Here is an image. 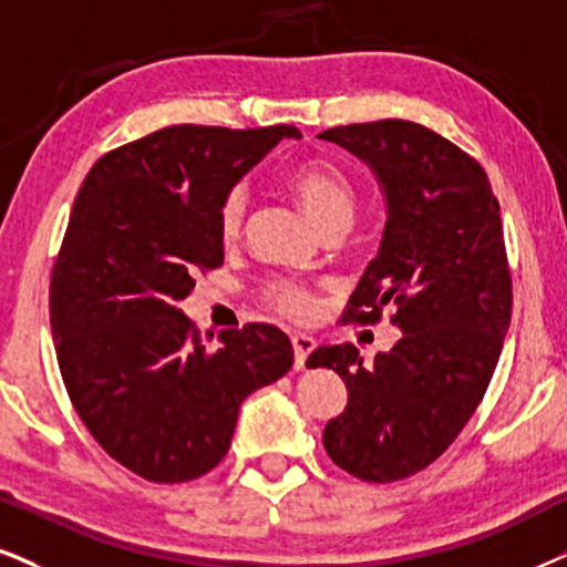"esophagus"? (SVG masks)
Wrapping results in <instances>:
<instances>
[{
  "label": "esophagus",
  "mask_w": 567,
  "mask_h": 567,
  "mask_svg": "<svg viewBox=\"0 0 567 567\" xmlns=\"http://www.w3.org/2000/svg\"><path fill=\"white\" fill-rule=\"evenodd\" d=\"M291 347H295V368L305 370L307 358H310V352L316 349V339L305 337V333H295V337H291Z\"/></svg>",
  "instance_id": "1"
}]
</instances>
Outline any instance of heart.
<instances>
[{"mask_svg":"<svg viewBox=\"0 0 567 567\" xmlns=\"http://www.w3.org/2000/svg\"><path fill=\"white\" fill-rule=\"evenodd\" d=\"M289 184L295 188L299 202H302L307 215L318 223L320 230L341 226V223H344V226L352 223L354 205H358L354 186L333 163L310 159V163L297 165L295 171H291ZM247 186L236 184L234 188H228L218 213V228L223 239L230 241L241 234L244 218H247ZM265 299H268L270 307H276L278 312H284V316L289 318H305L312 312L310 291L302 289V286L295 281H284V278L265 286Z\"/></svg>","mask_w":567,"mask_h":567,"instance_id":"heart-1","label":"heart"}]
</instances>
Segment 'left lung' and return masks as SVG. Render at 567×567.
<instances>
[{
	"label": "left lung",
	"instance_id": "obj_1",
	"mask_svg": "<svg viewBox=\"0 0 567 567\" xmlns=\"http://www.w3.org/2000/svg\"><path fill=\"white\" fill-rule=\"evenodd\" d=\"M368 163L386 194L379 257L344 320L391 310L402 339L365 365L352 344L318 347L307 368L347 383V408L323 446L341 471L389 484L429 467L465 429L497 368L513 316L499 202L486 171L436 131L375 121L320 134Z\"/></svg>",
	"mask_w": 567,
	"mask_h": 567
}]
</instances>
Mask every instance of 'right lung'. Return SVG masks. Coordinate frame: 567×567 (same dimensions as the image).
Masks as SVG:
<instances>
[{"label": "right lung", "instance_id": "right-lung-1", "mask_svg": "<svg viewBox=\"0 0 567 567\" xmlns=\"http://www.w3.org/2000/svg\"><path fill=\"white\" fill-rule=\"evenodd\" d=\"M281 138L299 131L167 125L96 159L75 197L49 286L54 352L91 436L146 481L213 471L241 402L295 362L276 326L209 347L178 307L223 265V197Z\"/></svg>", "mask_w": 567, "mask_h": 567}]
</instances>
